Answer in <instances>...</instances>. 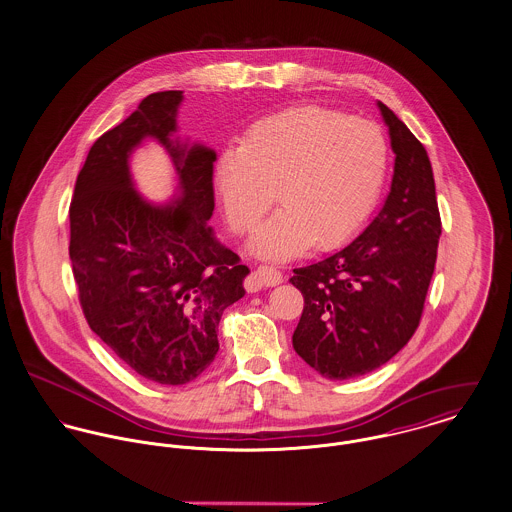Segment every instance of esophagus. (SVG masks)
<instances>
[{"instance_id":"34e87169","label":"esophagus","mask_w":512,"mask_h":512,"mask_svg":"<svg viewBox=\"0 0 512 512\" xmlns=\"http://www.w3.org/2000/svg\"><path fill=\"white\" fill-rule=\"evenodd\" d=\"M251 280L257 288L261 286H276L282 282V275L280 271H276L275 267L269 265H259L253 273H251Z\"/></svg>"}]
</instances>
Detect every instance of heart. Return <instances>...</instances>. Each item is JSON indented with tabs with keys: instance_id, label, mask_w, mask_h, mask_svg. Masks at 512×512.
Returning a JSON list of instances; mask_svg holds the SVG:
<instances>
[{
	"instance_id": "heart-1",
	"label": "heart",
	"mask_w": 512,
	"mask_h": 512,
	"mask_svg": "<svg viewBox=\"0 0 512 512\" xmlns=\"http://www.w3.org/2000/svg\"><path fill=\"white\" fill-rule=\"evenodd\" d=\"M388 169V144L370 122L327 107H294L253 122L241 146L226 148L214 185L236 234L255 228L276 200L282 208L251 239L255 253L288 259L347 241L366 222Z\"/></svg>"
}]
</instances>
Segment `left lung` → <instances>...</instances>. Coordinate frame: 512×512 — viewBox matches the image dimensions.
Listing matches in <instances>:
<instances>
[{"instance_id": "8db88e82", "label": "left lung", "mask_w": 512, "mask_h": 512, "mask_svg": "<svg viewBox=\"0 0 512 512\" xmlns=\"http://www.w3.org/2000/svg\"><path fill=\"white\" fill-rule=\"evenodd\" d=\"M395 154L392 191L347 247L294 269L304 296L294 351L329 380L368 374L399 353L419 327L442 232L425 146L378 103Z\"/></svg>"}]
</instances>
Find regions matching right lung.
<instances>
[{"label":"right lung","mask_w":512,"mask_h":512,"mask_svg":"<svg viewBox=\"0 0 512 512\" xmlns=\"http://www.w3.org/2000/svg\"><path fill=\"white\" fill-rule=\"evenodd\" d=\"M181 99L183 91L152 93L99 136L70 204L83 315L126 366L161 386L189 384L212 364L220 317L243 298L249 275L206 224L216 154L169 140ZM144 137H156L176 163L182 195L173 205H150L131 187L127 156Z\"/></svg>","instance_id":"1"}]
</instances>
